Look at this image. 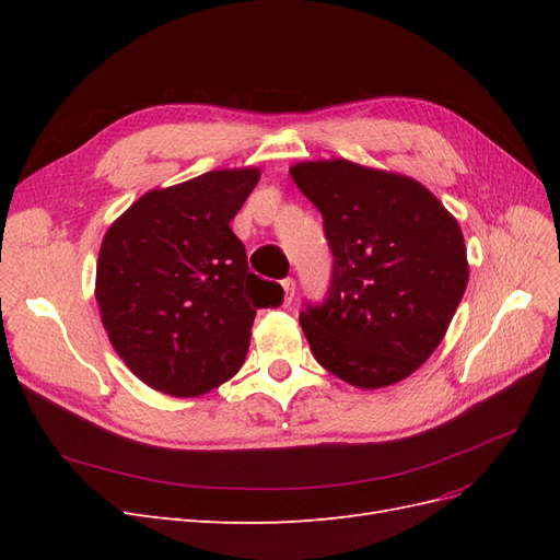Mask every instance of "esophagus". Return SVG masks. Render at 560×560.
I'll return each mask as SVG.
<instances>
[{"mask_svg": "<svg viewBox=\"0 0 560 560\" xmlns=\"http://www.w3.org/2000/svg\"><path fill=\"white\" fill-rule=\"evenodd\" d=\"M282 290H284V306H290L292 299H294V290H296L294 278H284L282 280Z\"/></svg>", "mask_w": 560, "mask_h": 560, "instance_id": "34e87169", "label": "esophagus"}]
</instances>
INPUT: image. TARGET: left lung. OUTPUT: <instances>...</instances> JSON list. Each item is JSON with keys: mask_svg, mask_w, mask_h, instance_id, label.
Masks as SVG:
<instances>
[{"mask_svg": "<svg viewBox=\"0 0 560 560\" xmlns=\"http://www.w3.org/2000/svg\"><path fill=\"white\" fill-rule=\"evenodd\" d=\"M290 175L319 210L334 254L325 301L299 315L315 360L364 389L411 376L467 287L455 217L420 182L346 159L299 163Z\"/></svg>", "mask_w": 560, "mask_h": 560, "instance_id": "8db88e82", "label": "left lung"}]
</instances>
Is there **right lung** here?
I'll return each mask as SVG.
<instances>
[{
	"mask_svg": "<svg viewBox=\"0 0 560 560\" xmlns=\"http://www.w3.org/2000/svg\"><path fill=\"white\" fill-rule=\"evenodd\" d=\"M257 167L212 171L154 189L105 233L95 270L100 317L118 358L149 387L206 395L238 374L259 308L282 287L249 273L231 219Z\"/></svg>",
	"mask_w": 560,
	"mask_h": 560,
	"instance_id": "right-lung-1",
	"label": "right lung"
}]
</instances>
